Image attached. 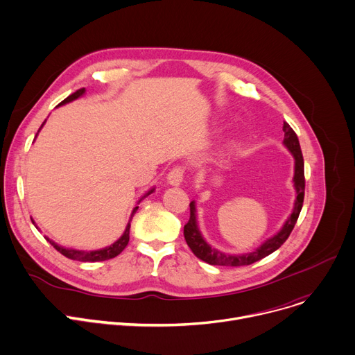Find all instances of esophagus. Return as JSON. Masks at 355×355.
<instances>
[{"instance_id":"esophagus-1","label":"esophagus","mask_w":355,"mask_h":355,"mask_svg":"<svg viewBox=\"0 0 355 355\" xmlns=\"http://www.w3.org/2000/svg\"><path fill=\"white\" fill-rule=\"evenodd\" d=\"M166 180H168V184H171V186H180L182 182H183V169L180 166L173 168L168 173Z\"/></svg>"}]
</instances>
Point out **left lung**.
Listing matches in <instances>:
<instances>
[{"mask_svg": "<svg viewBox=\"0 0 355 355\" xmlns=\"http://www.w3.org/2000/svg\"><path fill=\"white\" fill-rule=\"evenodd\" d=\"M284 145L285 148L292 153L295 159V173H293V187H295V203L292 213L289 214L288 220L284 223L282 228L273 234L272 237L265 240L259 247H257L254 251L245 252V254H225L223 251H218L217 248H213L207 241L205 240L203 234L199 228L198 223V209H196V200L190 203V218L189 223L184 225L183 234L184 240L193 254L199 259L210 263V265H220V266H243V265H251L272 252L277 251L291 235L297 217L300 214L302 206H303V198H304V164L303 156L300 150V144L297 139V135L291 128L288 123H284Z\"/></svg>", "mask_w": 355, "mask_h": 355, "instance_id": "1", "label": "left lung"}]
</instances>
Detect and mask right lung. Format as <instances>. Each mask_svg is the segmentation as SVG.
I'll return each mask as SVG.
<instances>
[{
    "mask_svg": "<svg viewBox=\"0 0 355 355\" xmlns=\"http://www.w3.org/2000/svg\"><path fill=\"white\" fill-rule=\"evenodd\" d=\"M85 93H86V89H80V90H77L76 93H73V94H70L67 98H64L59 105H64V104H67V103H71V101H74V100H77V98H80V97H83L85 96ZM45 123H46V120H45ZM45 123L41 125V128H39V131L42 130V127L45 125ZM39 131H37V134H39ZM37 134H36V137H37ZM36 137H35V139H36ZM33 139V141H35ZM155 191V187H150L142 198L138 200V203H137V206L134 207V210H132V213H131V217H130V221H128V224H127V227H125V230H124V232H123V235L120 239H118L115 243H112L111 245H108V247H104V248H100V250H93V251H83V250H74V248H66V247H63V245H59L58 243H55L53 240H51L49 237H45L46 240H48V243L51 244V245H53V248L55 250H58L62 255H64V257H67L69 259H73V261H80V262H97V261H107V259H111V258H114V257H116V255H120L123 251H124V248L128 245V241H130V228H131V221H132V217H134V214L137 213V210H138V205L146 198V196H149L150 193H153ZM32 220V218H31ZM32 223H33V225L36 227V224H35V221L32 220ZM37 228V227H36Z\"/></svg>",
    "mask_w": 355,
    "mask_h": 355,
    "instance_id": "obj_1",
    "label": "right lung"
}]
</instances>
